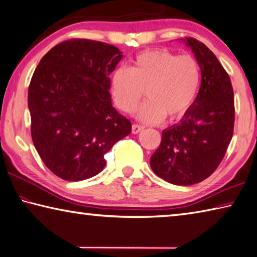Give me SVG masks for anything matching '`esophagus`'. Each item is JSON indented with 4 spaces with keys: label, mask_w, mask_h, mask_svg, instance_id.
<instances>
[{
    "label": "esophagus",
    "mask_w": 257,
    "mask_h": 257,
    "mask_svg": "<svg viewBox=\"0 0 257 257\" xmlns=\"http://www.w3.org/2000/svg\"><path fill=\"white\" fill-rule=\"evenodd\" d=\"M144 128H145L144 125H141V124H133L132 132H133V134H138V133H141Z\"/></svg>",
    "instance_id": "esophagus-1"
}]
</instances>
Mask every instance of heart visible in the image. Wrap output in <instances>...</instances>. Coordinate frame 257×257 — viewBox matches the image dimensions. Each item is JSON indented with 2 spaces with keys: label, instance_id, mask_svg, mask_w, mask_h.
Wrapping results in <instances>:
<instances>
[{
  "label": "heart",
  "instance_id": "heart-1",
  "mask_svg": "<svg viewBox=\"0 0 257 257\" xmlns=\"http://www.w3.org/2000/svg\"><path fill=\"white\" fill-rule=\"evenodd\" d=\"M200 82L199 65L192 56H176L165 49L147 50L137 55L129 68L119 67L111 76V94L116 108L137 111L144 122H158L166 115L175 119L192 105Z\"/></svg>",
  "mask_w": 257,
  "mask_h": 257
}]
</instances>
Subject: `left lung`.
I'll list each match as a JSON object with an SVG mask.
<instances>
[{"label": "left lung", "mask_w": 257, "mask_h": 257, "mask_svg": "<svg viewBox=\"0 0 257 257\" xmlns=\"http://www.w3.org/2000/svg\"><path fill=\"white\" fill-rule=\"evenodd\" d=\"M201 69V85L183 119L162 133L151 157L157 176L175 185H192L220 164L234 134V91L225 68L206 45L185 38Z\"/></svg>", "instance_id": "8db88e82"}]
</instances>
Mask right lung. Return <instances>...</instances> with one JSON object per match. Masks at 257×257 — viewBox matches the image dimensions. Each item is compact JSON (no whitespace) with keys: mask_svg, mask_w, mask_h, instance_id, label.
I'll return each instance as SVG.
<instances>
[{"mask_svg":"<svg viewBox=\"0 0 257 257\" xmlns=\"http://www.w3.org/2000/svg\"><path fill=\"white\" fill-rule=\"evenodd\" d=\"M122 58L112 45L71 39L51 48L28 91L31 137L44 164L65 181L104 169V155L132 132L111 103L109 75Z\"/></svg>","mask_w":257,"mask_h":257,"instance_id":"obj_1","label":"right lung"}]
</instances>
